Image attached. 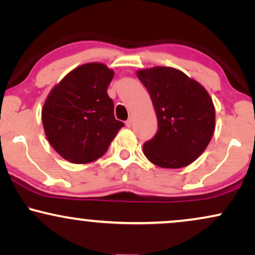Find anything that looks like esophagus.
<instances>
[{"mask_svg": "<svg viewBox=\"0 0 255 255\" xmlns=\"http://www.w3.org/2000/svg\"><path fill=\"white\" fill-rule=\"evenodd\" d=\"M126 126H127V127H131V126H133V119H128V120L126 121Z\"/></svg>", "mask_w": 255, "mask_h": 255, "instance_id": "esophagus-1", "label": "esophagus"}]
</instances>
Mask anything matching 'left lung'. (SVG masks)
Segmentation results:
<instances>
[{
    "label": "left lung",
    "instance_id": "left-lung-1",
    "mask_svg": "<svg viewBox=\"0 0 255 255\" xmlns=\"http://www.w3.org/2000/svg\"><path fill=\"white\" fill-rule=\"evenodd\" d=\"M149 93L156 113L157 131L143 143V154L162 168L191 165L208 146L215 128V109L206 89L170 67L136 73Z\"/></svg>",
    "mask_w": 255,
    "mask_h": 255
}]
</instances>
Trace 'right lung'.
<instances>
[{
  "mask_svg": "<svg viewBox=\"0 0 255 255\" xmlns=\"http://www.w3.org/2000/svg\"><path fill=\"white\" fill-rule=\"evenodd\" d=\"M114 72L102 63L72 70L51 89L42 109L49 143L73 163L92 162L107 151L124 127L107 94Z\"/></svg>",
  "mask_w": 255,
  "mask_h": 255,
  "instance_id": "1",
  "label": "right lung"
}]
</instances>
